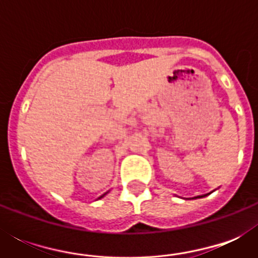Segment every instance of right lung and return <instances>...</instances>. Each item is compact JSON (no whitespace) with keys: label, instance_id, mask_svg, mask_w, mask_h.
<instances>
[{"label":"right lung","instance_id":"1","mask_svg":"<svg viewBox=\"0 0 258 258\" xmlns=\"http://www.w3.org/2000/svg\"><path fill=\"white\" fill-rule=\"evenodd\" d=\"M104 196H105V194H104ZM104 196H101V197H104ZM101 197H100V198H101Z\"/></svg>","mask_w":258,"mask_h":258}]
</instances>
